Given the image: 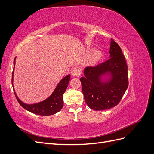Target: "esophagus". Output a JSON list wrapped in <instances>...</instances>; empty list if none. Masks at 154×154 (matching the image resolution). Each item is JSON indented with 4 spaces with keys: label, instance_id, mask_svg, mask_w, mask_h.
I'll return each instance as SVG.
<instances>
[{
    "label": "esophagus",
    "instance_id": "1",
    "mask_svg": "<svg viewBox=\"0 0 154 154\" xmlns=\"http://www.w3.org/2000/svg\"><path fill=\"white\" fill-rule=\"evenodd\" d=\"M72 74L74 76H76V77H78L81 75L82 74V71L80 69H78V68H74L72 71Z\"/></svg>",
    "mask_w": 154,
    "mask_h": 154
}]
</instances>
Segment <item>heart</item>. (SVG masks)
<instances>
[{"mask_svg":"<svg viewBox=\"0 0 154 154\" xmlns=\"http://www.w3.org/2000/svg\"><path fill=\"white\" fill-rule=\"evenodd\" d=\"M102 57V54L100 51H96L92 54L91 58V61L92 63H96L97 61H99L100 58Z\"/></svg>","mask_w":154,"mask_h":154,"instance_id":"1","label":"heart"}]
</instances>
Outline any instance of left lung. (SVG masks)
Masks as SVG:
<instances>
[{"label": "left lung", "mask_w": 154, "mask_h": 154, "mask_svg": "<svg viewBox=\"0 0 154 154\" xmlns=\"http://www.w3.org/2000/svg\"><path fill=\"white\" fill-rule=\"evenodd\" d=\"M110 59L83 70L80 78L85 101L89 108L104 110L117 105L128 85V67L119 45L110 40Z\"/></svg>", "instance_id": "left-lung-1"}]
</instances>
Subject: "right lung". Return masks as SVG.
<instances>
[{"label": "right lung", "instance_id": "right-lung-1", "mask_svg": "<svg viewBox=\"0 0 154 154\" xmlns=\"http://www.w3.org/2000/svg\"><path fill=\"white\" fill-rule=\"evenodd\" d=\"M15 60L16 57L14 59L13 62V71L12 73V85L13 88L14 93H15L16 98L18 103H19V104L23 107V108L25 109L27 111L40 116H50L58 112L62 109L63 105V95L67 88L68 84L70 81V78H71V74H68V75L63 77L62 80L59 82L52 94H51L48 98H46L45 100L36 103H25L19 99V97H18V96L16 94L15 89H14L13 74L14 71H15Z\"/></svg>", "mask_w": 154, "mask_h": 154}]
</instances>
